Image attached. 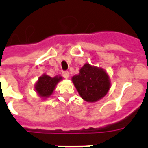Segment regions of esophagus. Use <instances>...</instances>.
Wrapping results in <instances>:
<instances>
[{"instance_id":"obj_1","label":"esophagus","mask_w":148,"mask_h":148,"mask_svg":"<svg viewBox=\"0 0 148 148\" xmlns=\"http://www.w3.org/2000/svg\"><path fill=\"white\" fill-rule=\"evenodd\" d=\"M62 74H63V77H64V78L67 79L68 77H69V72L68 71H63Z\"/></svg>"}]
</instances>
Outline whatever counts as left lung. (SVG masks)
Listing matches in <instances>:
<instances>
[{
  "mask_svg": "<svg viewBox=\"0 0 148 148\" xmlns=\"http://www.w3.org/2000/svg\"><path fill=\"white\" fill-rule=\"evenodd\" d=\"M77 92L87 102H96L103 97L110 89V78L102 68L85 64L80 73L72 77Z\"/></svg>",
  "mask_w": 148,
  "mask_h": 148,
  "instance_id": "obj_1",
  "label": "left lung"
}]
</instances>
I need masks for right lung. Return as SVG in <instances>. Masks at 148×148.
<instances>
[{
    "label": "right lung",
    "instance_id": "obj_1",
    "mask_svg": "<svg viewBox=\"0 0 148 148\" xmlns=\"http://www.w3.org/2000/svg\"><path fill=\"white\" fill-rule=\"evenodd\" d=\"M62 80V77L55 76L51 77L47 74H43L38 78L35 84V90L38 95L42 98H47L53 94L56 86L60 81Z\"/></svg>",
    "mask_w": 148,
    "mask_h": 148
}]
</instances>
